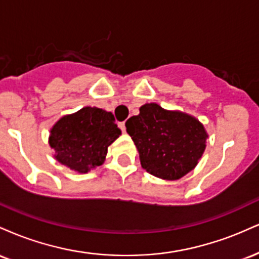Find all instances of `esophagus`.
I'll use <instances>...</instances> for the list:
<instances>
[{
  "mask_svg": "<svg viewBox=\"0 0 259 259\" xmlns=\"http://www.w3.org/2000/svg\"><path fill=\"white\" fill-rule=\"evenodd\" d=\"M118 126L120 127L121 132L125 133V123H124V121H120V123H118Z\"/></svg>",
  "mask_w": 259,
  "mask_h": 259,
  "instance_id": "obj_1",
  "label": "esophagus"
}]
</instances>
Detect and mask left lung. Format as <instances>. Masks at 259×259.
<instances>
[{
	"label": "left lung",
	"instance_id": "1",
	"mask_svg": "<svg viewBox=\"0 0 259 259\" xmlns=\"http://www.w3.org/2000/svg\"><path fill=\"white\" fill-rule=\"evenodd\" d=\"M141 167L163 180H178L195 169L206 150L208 134L197 118L168 111L157 103L140 107L125 123Z\"/></svg>",
	"mask_w": 259,
	"mask_h": 259
}]
</instances>
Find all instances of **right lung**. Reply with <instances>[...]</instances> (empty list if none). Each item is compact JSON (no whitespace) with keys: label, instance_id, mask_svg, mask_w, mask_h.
Returning <instances> with one entry per match:
<instances>
[{"label":"right lung","instance_id":"1","mask_svg":"<svg viewBox=\"0 0 259 259\" xmlns=\"http://www.w3.org/2000/svg\"><path fill=\"white\" fill-rule=\"evenodd\" d=\"M120 134L111 112L88 106L56 121L49 144L61 164L85 174L103 164L108 146Z\"/></svg>","mask_w":259,"mask_h":259}]
</instances>
